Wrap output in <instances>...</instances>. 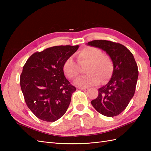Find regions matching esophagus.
Returning a JSON list of instances; mask_svg holds the SVG:
<instances>
[{
    "mask_svg": "<svg viewBox=\"0 0 151 151\" xmlns=\"http://www.w3.org/2000/svg\"><path fill=\"white\" fill-rule=\"evenodd\" d=\"M78 89H81V90H83V91H87L88 89L86 88H78Z\"/></svg>",
    "mask_w": 151,
    "mask_h": 151,
    "instance_id": "obj_1",
    "label": "esophagus"
}]
</instances>
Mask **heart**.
Wrapping results in <instances>:
<instances>
[{
	"label": "heart",
	"mask_w": 151,
	"mask_h": 151,
	"mask_svg": "<svg viewBox=\"0 0 151 151\" xmlns=\"http://www.w3.org/2000/svg\"><path fill=\"white\" fill-rule=\"evenodd\" d=\"M77 62L81 66L88 65L86 69V76L77 80L76 84L86 88L97 84L101 80L104 83L110 78L113 72V62L108 55L103 54L100 49L88 47L77 53ZM63 72L70 79L79 77L81 69L79 65L71 57L67 58L63 62Z\"/></svg>",
	"instance_id": "obj_1"
}]
</instances>
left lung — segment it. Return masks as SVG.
<instances>
[{
    "label": "left lung",
    "mask_w": 151,
    "mask_h": 151,
    "mask_svg": "<svg viewBox=\"0 0 151 151\" xmlns=\"http://www.w3.org/2000/svg\"><path fill=\"white\" fill-rule=\"evenodd\" d=\"M87 45L103 50L112 59L113 72L108 83L98 89V96L91 101L101 115L120 114L133 98L139 71L133 54L123 45L107 40H94Z\"/></svg>",
    "instance_id": "obj_1"
}]
</instances>
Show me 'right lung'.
Returning <instances> with one entry per match:
<instances>
[{"label": "right lung", "instance_id": "obj_1", "mask_svg": "<svg viewBox=\"0 0 151 151\" xmlns=\"http://www.w3.org/2000/svg\"><path fill=\"white\" fill-rule=\"evenodd\" d=\"M79 48L55 46L36 52L28 59L20 76L27 106L39 119L53 122L61 118L76 90L64 76L62 66Z\"/></svg>", "mask_w": 151, "mask_h": 151}]
</instances>
